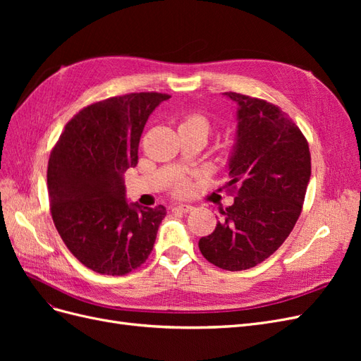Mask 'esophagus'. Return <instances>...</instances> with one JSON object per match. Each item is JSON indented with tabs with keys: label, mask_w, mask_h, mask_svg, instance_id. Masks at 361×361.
Instances as JSON below:
<instances>
[{
	"label": "esophagus",
	"mask_w": 361,
	"mask_h": 361,
	"mask_svg": "<svg viewBox=\"0 0 361 361\" xmlns=\"http://www.w3.org/2000/svg\"><path fill=\"white\" fill-rule=\"evenodd\" d=\"M174 212H180V214H188L192 211V206L190 204H179V206H174L173 207Z\"/></svg>",
	"instance_id": "34e87169"
}]
</instances>
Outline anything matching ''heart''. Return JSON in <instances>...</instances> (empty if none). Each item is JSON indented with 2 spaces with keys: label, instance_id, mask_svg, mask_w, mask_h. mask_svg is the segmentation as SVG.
Returning <instances> with one entry per match:
<instances>
[{
  "label": "heart",
  "instance_id": "heart-1",
  "mask_svg": "<svg viewBox=\"0 0 361 361\" xmlns=\"http://www.w3.org/2000/svg\"><path fill=\"white\" fill-rule=\"evenodd\" d=\"M180 128H190V129H199L204 135L209 134L211 130V122L207 120V117H204L203 114H188L185 116ZM191 191V183L188 179H182L179 180L176 185H174L173 192L176 195H187Z\"/></svg>",
  "mask_w": 361,
  "mask_h": 361
}]
</instances>
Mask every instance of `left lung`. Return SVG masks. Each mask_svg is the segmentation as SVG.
I'll use <instances>...</instances> for the list:
<instances>
[{
  "label": "left lung",
  "instance_id": "obj_1",
  "mask_svg": "<svg viewBox=\"0 0 361 361\" xmlns=\"http://www.w3.org/2000/svg\"><path fill=\"white\" fill-rule=\"evenodd\" d=\"M224 94L238 104V143L226 183L235 203L199 248L215 267L243 271L268 259L292 232L312 164L307 140L280 106L235 92Z\"/></svg>",
  "mask_w": 361,
  "mask_h": 361
}]
</instances>
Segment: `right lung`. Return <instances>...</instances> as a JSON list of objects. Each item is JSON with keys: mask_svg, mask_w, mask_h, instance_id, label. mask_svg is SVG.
Instances as JSON below:
<instances>
[{"mask_svg": "<svg viewBox=\"0 0 361 361\" xmlns=\"http://www.w3.org/2000/svg\"><path fill=\"white\" fill-rule=\"evenodd\" d=\"M170 94L129 93L87 105L64 126L48 162L49 211L84 267L106 276L140 268L167 211L128 204L123 173L138 162L150 113Z\"/></svg>", "mask_w": 361, "mask_h": 361, "instance_id": "add662e5", "label": "right lung"}]
</instances>
